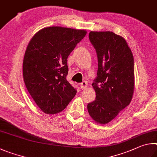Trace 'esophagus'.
Returning <instances> with one entry per match:
<instances>
[{"instance_id":"1","label":"esophagus","mask_w":157,"mask_h":157,"mask_svg":"<svg viewBox=\"0 0 157 157\" xmlns=\"http://www.w3.org/2000/svg\"><path fill=\"white\" fill-rule=\"evenodd\" d=\"M87 83H86V81H83V82H82V83H81V86H80L82 90H84V89H86V87H87Z\"/></svg>"}]
</instances>
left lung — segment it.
<instances>
[{"mask_svg":"<svg viewBox=\"0 0 157 157\" xmlns=\"http://www.w3.org/2000/svg\"><path fill=\"white\" fill-rule=\"evenodd\" d=\"M98 58L97 76L92 85L96 98L87 104L90 116L106 124L130 103L134 90V57L126 40L112 32H90Z\"/></svg>","mask_w":157,"mask_h":157,"instance_id":"obj_1","label":"left lung"}]
</instances>
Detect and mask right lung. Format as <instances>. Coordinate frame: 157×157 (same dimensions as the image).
I'll list each match as a JSON object with an SVG mask.
<instances>
[{
  "label": "right lung",
  "instance_id": "right-lung-1",
  "mask_svg": "<svg viewBox=\"0 0 157 157\" xmlns=\"http://www.w3.org/2000/svg\"><path fill=\"white\" fill-rule=\"evenodd\" d=\"M86 34L84 29L49 27L30 40L23 59L24 82L45 114L63 111L76 95V90L66 79L67 57Z\"/></svg>",
  "mask_w": 157,
  "mask_h": 157
}]
</instances>
